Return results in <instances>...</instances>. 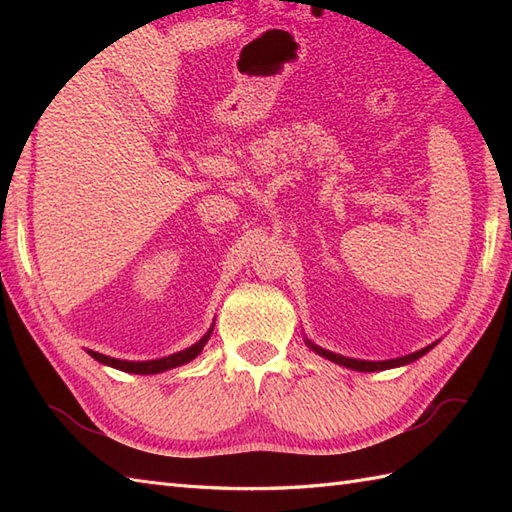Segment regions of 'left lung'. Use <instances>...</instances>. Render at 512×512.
Masks as SVG:
<instances>
[{"instance_id":"1","label":"left lung","mask_w":512,"mask_h":512,"mask_svg":"<svg viewBox=\"0 0 512 512\" xmlns=\"http://www.w3.org/2000/svg\"><path fill=\"white\" fill-rule=\"evenodd\" d=\"M440 341L431 343L427 347H422V350L413 352V354H407V356H398V358H387V361H363V358H350V356H343V354H334L330 350H323V347H319L317 343H312L308 336H306V345L310 347L312 352H317L319 356L328 358V361L341 365V367H347V369H354V372H383V369H391V367H402V365H409L413 361H418L420 356L427 354L429 350H433Z\"/></svg>"}]
</instances>
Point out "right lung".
<instances>
[{
  "label": "right lung",
  "instance_id": "1",
  "mask_svg": "<svg viewBox=\"0 0 512 512\" xmlns=\"http://www.w3.org/2000/svg\"><path fill=\"white\" fill-rule=\"evenodd\" d=\"M213 325H215V321L211 323V328L206 330V334L202 336V339H200L198 343H193L191 347H187V350L176 352V354H169V356H165V358H154V361H121V358L105 356V354H99V352H94V350H88V354L94 358V361H99V363H103V365H107V367L121 369V372H127V374H140V376L160 374V372H167V369H173V367H180V365L191 363L193 358L204 350L206 341L211 339Z\"/></svg>",
  "mask_w": 512,
  "mask_h": 512
}]
</instances>
